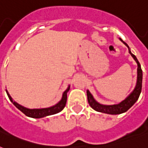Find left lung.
Returning <instances> with one entry per match:
<instances>
[{
    "instance_id": "left-lung-1",
    "label": "left lung",
    "mask_w": 148,
    "mask_h": 148,
    "mask_svg": "<svg viewBox=\"0 0 148 148\" xmlns=\"http://www.w3.org/2000/svg\"><path fill=\"white\" fill-rule=\"evenodd\" d=\"M120 40H121L122 42L124 43V45H126L130 54L132 56L134 60H135L137 64H138V76H137V82H136V85L132 90V92L126 97V98L123 100L121 102L117 104H112V105H106V104H102V103H98L91 95V93L89 91V90H87V96H88V101L90 106L96 111L98 112L104 113V114H120L122 113L126 112L127 110H129L132 106L135 103V102L138 100L139 96L141 92V88H142V78H143V74L141 67L138 60L136 58L134 54L131 53V48L129 46L127 45L126 43L123 41V40L120 38Z\"/></svg>"
}]
</instances>
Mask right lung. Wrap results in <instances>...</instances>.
<instances>
[{"instance_id": "obj_1", "label": "right lung", "mask_w": 148, "mask_h": 148, "mask_svg": "<svg viewBox=\"0 0 148 148\" xmlns=\"http://www.w3.org/2000/svg\"><path fill=\"white\" fill-rule=\"evenodd\" d=\"M70 87L71 86L68 85L67 88L64 91L62 95V97L60 99V101H58V103L54 104V105L49 107V108H34V109H30V108H25L24 106L21 105L18 103H17L16 101L13 100V98L10 97V95H9V93L7 90V95H8V97L10 99V101L12 102V103L16 107V108L21 111L22 113H24V114L27 116L29 117H32V118H42V117H47V116H50V115L55 114L58 113L60 112L61 110L64 108L65 105H66V102H67V94L69 91Z\"/></svg>"}]
</instances>
